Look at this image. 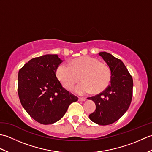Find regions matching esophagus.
<instances>
[{"label": "esophagus", "mask_w": 152, "mask_h": 152, "mask_svg": "<svg viewBox=\"0 0 152 152\" xmlns=\"http://www.w3.org/2000/svg\"><path fill=\"white\" fill-rule=\"evenodd\" d=\"M86 100V98H83V97H79L78 98V101H85Z\"/></svg>", "instance_id": "esophagus-1"}]
</instances>
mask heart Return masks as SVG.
<instances>
[{"label":"heart","mask_w":152,"mask_h":152,"mask_svg":"<svg viewBox=\"0 0 152 152\" xmlns=\"http://www.w3.org/2000/svg\"><path fill=\"white\" fill-rule=\"evenodd\" d=\"M56 76L64 88L69 90L82 78L83 82L74 91L84 95L91 91L94 93L104 91L110 82L112 72L106 63L91 56H83L71 61L70 65L61 64L56 70Z\"/></svg>","instance_id":"obj_1"}]
</instances>
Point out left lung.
<instances>
[{
    "instance_id": "1",
    "label": "left lung",
    "mask_w": 152,
    "mask_h": 152,
    "mask_svg": "<svg viewBox=\"0 0 152 152\" xmlns=\"http://www.w3.org/2000/svg\"><path fill=\"white\" fill-rule=\"evenodd\" d=\"M110 68V83L99 95L89 97L95 103L96 109L89 115V119L101 125L112 124L127 112L133 96V81L122 61L110 53H99Z\"/></svg>"
}]
</instances>
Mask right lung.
I'll use <instances>...</instances> for the list:
<instances>
[{
  "label": "right lung",
  "mask_w": 152,
  "mask_h": 152,
  "mask_svg": "<svg viewBox=\"0 0 152 152\" xmlns=\"http://www.w3.org/2000/svg\"><path fill=\"white\" fill-rule=\"evenodd\" d=\"M62 61L57 55H44L31 59L19 71L18 91L21 105L41 124L59 121L71 103L78 101L56 77Z\"/></svg>",
  "instance_id": "1"
}]
</instances>
